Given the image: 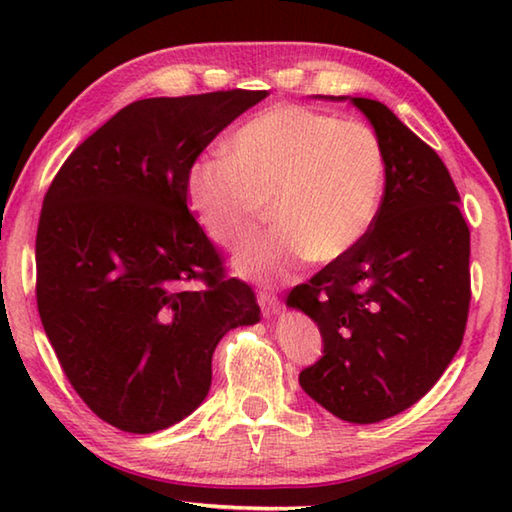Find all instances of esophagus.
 <instances>
[{"mask_svg":"<svg viewBox=\"0 0 512 512\" xmlns=\"http://www.w3.org/2000/svg\"><path fill=\"white\" fill-rule=\"evenodd\" d=\"M257 302H259V307H262L264 316H273V314H277V309H280V300H277L275 293L259 291L257 293Z\"/></svg>","mask_w":512,"mask_h":512,"instance_id":"1","label":"esophagus"}]
</instances>
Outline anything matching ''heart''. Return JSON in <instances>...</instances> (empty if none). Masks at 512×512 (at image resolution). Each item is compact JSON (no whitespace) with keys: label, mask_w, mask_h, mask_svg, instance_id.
Here are the masks:
<instances>
[{"label":"heart","mask_w":512,"mask_h":512,"mask_svg":"<svg viewBox=\"0 0 512 512\" xmlns=\"http://www.w3.org/2000/svg\"><path fill=\"white\" fill-rule=\"evenodd\" d=\"M225 160L189 169L187 201L214 244L235 250L266 221L273 235L241 250L235 271L289 280L311 264L339 262L368 235L386 183L379 137L361 121L302 106H273L230 135Z\"/></svg>","instance_id":"heart-1"}]
</instances>
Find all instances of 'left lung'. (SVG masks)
I'll return each instance as SVG.
<instances>
[{"instance_id": "obj_1", "label": "left lung", "mask_w": 512, "mask_h": 512, "mask_svg": "<svg viewBox=\"0 0 512 512\" xmlns=\"http://www.w3.org/2000/svg\"><path fill=\"white\" fill-rule=\"evenodd\" d=\"M329 99L350 101L375 128L386 187L361 244L293 289L287 307L314 320L325 343L300 372L302 391L336 418L372 424L427 395L461 348L470 230L443 160L393 110Z\"/></svg>"}]
</instances>
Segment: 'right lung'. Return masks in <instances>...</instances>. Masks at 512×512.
<instances>
[{"label": "right lung", "mask_w": 512, "mask_h": 512, "mask_svg": "<svg viewBox=\"0 0 512 512\" xmlns=\"http://www.w3.org/2000/svg\"><path fill=\"white\" fill-rule=\"evenodd\" d=\"M264 90L135 101L65 160L42 203L36 298L69 384L112 427L153 433L210 393L212 354L259 323L187 210L198 155ZM203 279V290L189 288Z\"/></svg>", "instance_id": "add662e5"}]
</instances>
